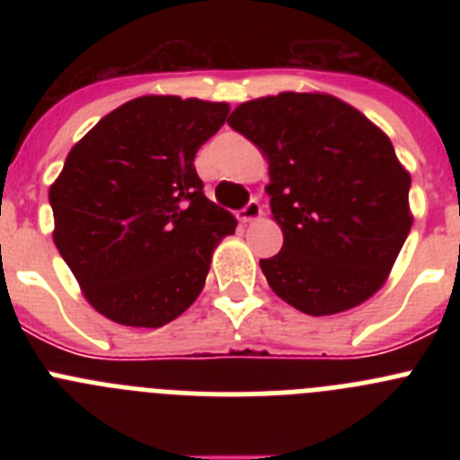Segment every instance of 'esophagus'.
Instances as JSON below:
<instances>
[{"label":"esophagus","instance_id":"34e87169","mask_svg":"<svg viewBox=\"0 0 460 460\" xmlns=\"http://www.w3.org/2000/svg\"><path fill=\"white\" fill-rule=\"evenodd\" d=\"M262 217V207H260L258 200H251L249 205L243 207V209L237 211V218L242 223H253Z\"/></svg>","mask_w":460,"mask_h":460}]
</instances>
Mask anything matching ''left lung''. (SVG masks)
<instances>
[{"instance_id": "8db88e82", "label": "left lung", "mask_w": 460, "mask_h": 460, "mask_svg": "<svg viewBox=\"0 0 460 460\" xmlns=\"http://www.w3.org/2000/svg\"><path fill=\"white\" fill-rule=\"evenodd\" d=\"M227 124L270 164L271 217L283 249L260 260L271 290L306 315L371 299L412 227L410 172L387 133L320 92L246 101Z\"/></svg>"}]
</instances>
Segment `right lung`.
<instances>
[{"instance_id": "obj_1", "label": "right lung", "mask_w": 460, "mask_h": 460, "mask_svg": "<svg viewBox=\"0 0 460 460\" xmlns=\"http://www.w3.org/2000/svg\"><path fill=\"white\" fill-rule=\"evenodd\" d=\"M230 105L168 93L108 112L50 186L52 239L101 315L164 327L198 299L237 221L202 193L195 154Z\"/></svg>"}]
</instances>
